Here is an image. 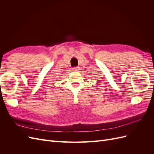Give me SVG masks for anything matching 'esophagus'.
<instances>
[{
    "label": "esophagus",
    "mask_w": 154,
    "mask_h": 154,
    "mask_svg": "<svg viewBox=\"0 0 154 154\" xmlns=\"http://www.w3.org/2000/svg\"><path fill=\"white\" fill-rule=\"evenodd\" d=\"M72 70H73V71H78V70H79V67H74L72 68Z\"/></svg>",
    "instance_id": "esophagus-1"
}]
</instances>
